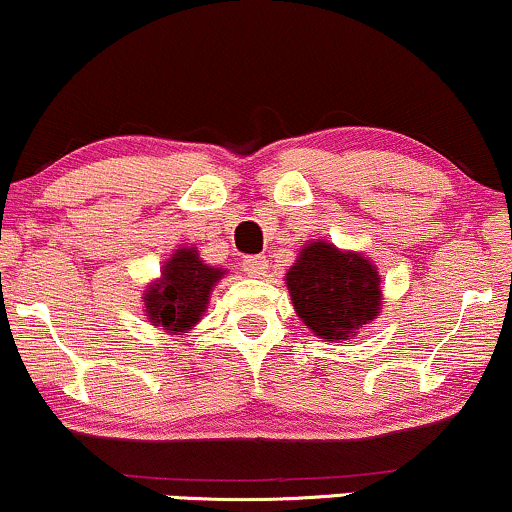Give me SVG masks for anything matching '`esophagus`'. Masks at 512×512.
I'll return each mask as SVG.
<instances>
[{"mask_svg":"<svg viewBox=\"0 0 512 512\" xmlns=\"http://www.w3.org/2000/svg\"><path fill=\"white\" fill-rule=\"evenodd\" d=\"M242 270L251 277H261L268 273V258L266 256H246L242 261Z\"/></svg>","mask_w":512,"mask_h":512,"instance_id":"esophagus-1","label":"esophagus"}]
</instances>
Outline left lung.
Instances as JSON below:
<instances>
[{
	"instance_id": "left-lung-1",
	"label": "left lung",
	"mask_w": 512,
	"mask_h": 512,
	"mask_svg": "<svg viewBox=\"0 0 512 512\" xmlns=\"http://www.w3.org/2000/svg\"><path fill=\"white\" fill-rule=\"evenodd\" d=\"M292 304L304 325L327 339L353 337L380 311V275L361 254L327 242L308 244L287 273Z\"/></svg>"
}]
</instances>
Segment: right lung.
<instances>
[{"instance_id":"1","label":"right lung","mask_w":512,"mask_h":512,"mask_svg":"<svg viewBox=\"0 0 512 512\" xmlns=\"http://www.w3.org/2000/svg\"><path fill=\"white\" fill-rule=\"evenodd\" d=\"M223 277V270L206 266L192 249H178L163 266V277L144 294V308L149 318L166 330L182 332L199 323L208 304L213 282Z\"/></svg>"}]
</instances>
